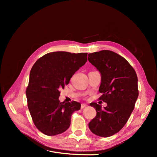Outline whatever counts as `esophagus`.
Masks as SVG:
<instances>
[{"label": "esophagus", "instance_id": "1", "mask_svg": "<svg viewBox=\"0 0 157 157\" xmlns=\"http://www.w3.org/2000/svg\"><path fill=\"white\" fill-rule=\"evenodd\" d=\"M86 106H87L86 104H85V103H82V105H81V109H83V108H84V107H86Z\"/></svg>", "mask_w": 157, "mask_h": 157}]
</instances>
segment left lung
<instances>
[{
  "mask_svg": "<svg viewBox=\"0 0 157 157\" xmlns=\"http://www.w3.org/2000/svg\"><path fill=\"white\" fill-rule=\"evenodd\" d=\"M88 61L101 73L99 99L107 104L103 109L97 103L90 104L97 115L88 126L97 136H111L124 127L134 110L139 95L137 74L126 59L110 50L89 54Z\"/></svg>",
  "mask_w": 157,
  "mask_h": 157,
  "instance_id": "obj_1",
  "label": "left lung"
}]
</instances>
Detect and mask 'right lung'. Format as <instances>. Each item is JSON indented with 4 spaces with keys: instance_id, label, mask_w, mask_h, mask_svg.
Returning a JSON list of instances; mask_svg holds the SVG:
<instances>
[{
    "instance_id": "add662e5",
    "label": "right lung",
    "mask_w": 157,
    "mask_h": 157,
    "mask_svg": "<svg viewBox=\"0 0 157 157\" xmlns=\"http://www.w3.org/2000/svg\"><path fill=\"white\" fill-rule=\"evenodd\" d=\"M87 53L50 52L42 56L31 70L26 89L27 106L33 123L42 133L56 136L68 129L73 112L80 103L60 102L59 90L87 61Z\"/></svg>"
}]
</instances>
